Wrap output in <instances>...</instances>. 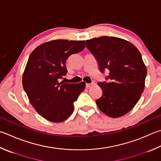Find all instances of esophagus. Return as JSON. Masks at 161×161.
<instances>
[{
	"label": "esophagus",
	"instance_id": "esophagus-1",
	"mask_svg": "<svg viewBox=\"0 0 161 161\" xmlns=\"http://www.w3.org/2000/svg\"><path fill=\"white\" fill-rule=\"evenodd\" d=\"M95 82H92V83H86V87L89 88V87H92L93 86H95Z\"/></svg>",
	"mask_w": 161,
	"mask_h": 161
}]
</instances>
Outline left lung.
<instances>
[{
  "instance_id": "1",
  "label": "left lung",
  "mask_w": 161,
  "mask_h": 161,
  "mask_svg": "<svg viewBox=\"0 0 161 161\" xmlns=\"http://www.w3.org/2000/svg\"><path fill=\"white\" fill-rule=\"evenodd\" d=\"M86 47L98 62L101 72L108 71L107 81L99 82L103 94L96 104L111 118L132 109L143 92L147 67L138 49L122 38L102 36L86 41Z\"/></svg>"
}]
</instances>
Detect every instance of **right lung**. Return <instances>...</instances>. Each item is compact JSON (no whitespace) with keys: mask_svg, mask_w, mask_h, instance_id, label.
<instances>
[{"mask_svg":"<svg viewBox=\"0 0 161 161\" xmlns=\"http://www.w3.org/2000/svg\"><path fill=\"white\" fill-rule=\"evenodd\" d=\"M85 47V41L54 40L40 45L30 54L23 87L35 110L46 120L60 123L67 119L74 111V102L86 88L84 82H60L67 73L66 59Z\"/></svg>","mask_w":161,"mask_h":161,"instance_id":"1","label":"right lung"}]
</instances>
